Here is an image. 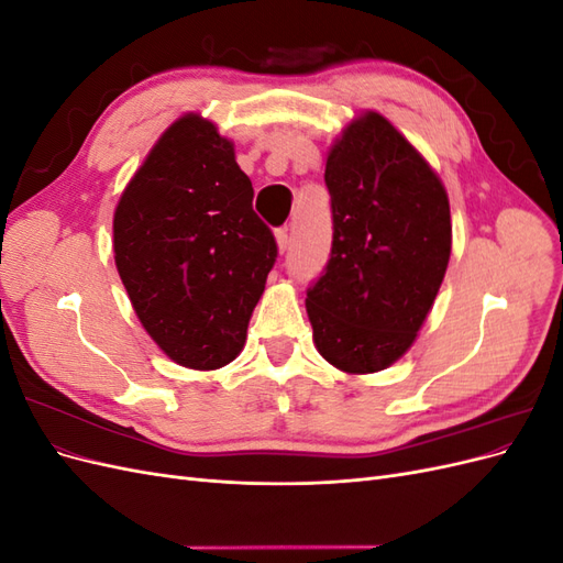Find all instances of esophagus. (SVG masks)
<instances>
[{
    "label": "esophagus",
    "mask_w": 563,
    "mask_h": 563,
    "mask_svg": "<svg viewBox=\"0 0 563 563\" xmlns=\"http://www.w3.org/2000/svg\"><path fill=\"white\" fill-rule=\"evenodd\" d=\"M275 240H277L279 251L284 253V251L288 249V244H291V234H288V228H279V230H275Z\"/></svg>",
    "instance_id": "esophagus-1"
}]
</instances>
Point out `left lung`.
<instances>
[{"instance_id":"8db88e82","label":"left lung","mask_w":563,"mask_h":563,"mask_svg":"<svg viewBox=\"0 0 563 563\" xmlns=\"http://www.w3.org/2000/svg\"><path fill=\"white\" fill-rule=\"evenodd\" d=\"M331 258L305 308L319 354L345 373H376L413 345L451 258L449 195L420 152L364 112L327 157Z\"/></svg>"}]
</instances>
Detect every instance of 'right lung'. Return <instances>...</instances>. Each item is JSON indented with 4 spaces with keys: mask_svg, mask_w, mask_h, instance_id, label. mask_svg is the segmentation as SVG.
I'll list each match as a JSON object with an SVG mask.
<instances>
[{
    "mask_svg": "<svg viewBox=\"0 0 563 563\" xmlns=\"http://www.w3.org/2000/svg\"><path fill=\"white\" fill-rule=\"evenodd\" d=\"M216 124L183 114L150 150L114 209V263L143 329L180 366L213 371L244 350L272 230Z\"/></svg>",
    "mask_w": 563,
    "mask_h": 563,
    "instance_id": "add662e5",
    "label": "right lung"
}]
</instances>
